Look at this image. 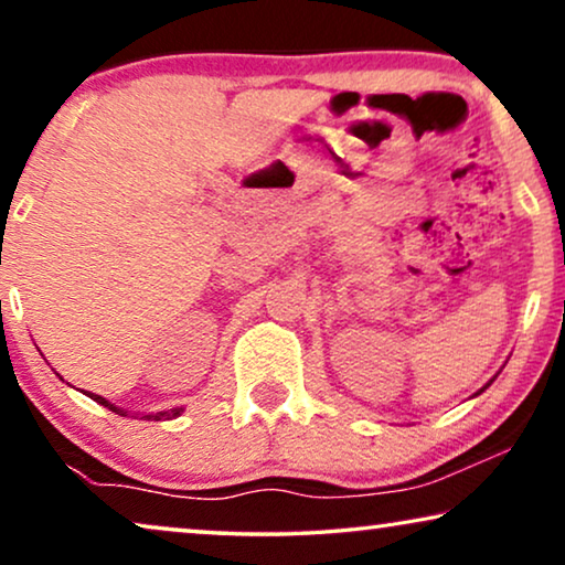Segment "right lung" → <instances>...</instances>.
<instances>
[{"label": "right lung", "mask_w": 565, "mask_h": 565, "mask_svg": "<svg viewBox=\"0 0 565 565\" xmlns=\"http://www.w3.org/2000/svg\"><path fill=\"white\" fill-rule=\"evenodd\" d=\"M89 398H95L97 401V404H103V406H107V408H110V412H115V414H126V412H120V408L118 406H113L110 404V401H105L103 396H95V393H89ZM180 412H182V408H172V412H164V414H159V416H153V419H161V416H167V419H169V416H180Z\"/></svg>", "instance_id": "1"}]
</instances>
